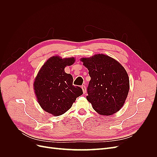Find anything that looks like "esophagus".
<instances>
[{
	"instance_id": "esophagus-1",
	"label": "esophagus",
	"mask_w": 157,
	"mask_h": 157,
	"mask_svg": "<svg viewBox=\"0 0 157 157\" xmlns=\"http://www.w3.org/2000/svg\"><path fill=\"white\" fill-rule=\"evenodd\" d=\"M82 91H83V93L85 94L86 92V86L85 85H82Z\"/></svg>"
}]
</instances>
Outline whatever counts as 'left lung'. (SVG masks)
I'll return each instance as SVG.
<instances>
[{"mask_svg": "<svg viewBox=\"0 0 157 157\" xmlns=\"http://www.w3.org/2000/svg\"><path fill=\"white\" fill-rule=\"evenodd\" d=\"M90 78L87 100L102 115H111L124 105L129 91V78L125 69L108 56L97 54L82 58Z\"/></svg>", "mask_w": 157, "mask_h": 157, "instance_id": "1", "label": "left lung"}]
</instances>
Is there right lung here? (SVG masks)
<instances>
[{
    "label": "right lung",
    "instance_id": "1",
    "mask_svg": "<svg viewBox=\"0 0 157 157\" xmlns=\"http://www.w3.org/2000/svg\"><path fill=\"white\" fill-rule=\"evenodd\" d=\"M74 62V58L52 57L42 65L35 78L34 89L38 102L45 111L54 116L67 111L83 94L81 88L73 84L72 75L64 71L66 66Z\"/></svg>",
    "mask_w": 157,
    "mask_h": 157
}]
</instances>
